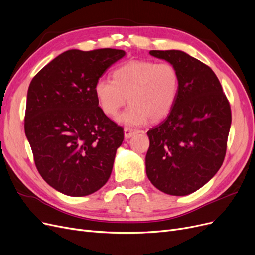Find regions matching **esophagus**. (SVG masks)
<instances>
[{"label":"esophagus","mask_w":255,"mask_h":255,"mask_svg":"<svg viewBox=\"0 0 255 255\" xmlns=\"http://www.w3.org/2000/svg\"><path fill=\"white\" fill-rule=\"evenodd\" d=\"M138 133V130H135V129H132V128H129V127H126L124 129V135H125V139H129L130 137L133 136L134 134Z\"/></svg>","instance_id":"1"}]
</instances>
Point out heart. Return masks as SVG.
I'll list each match as a JSON object with an SVG mask.
<instances>
[{"label":"heart","mask_w":255,"mask_h":255,"mask_svg":"<svg viewBox=\"0 0 255 255\" xmlns=\"http://www.w3.org/2000/svg\"><path fill=\"white\" fill-rule=\"evenodd\" d=\"M114 80L99 78L95 95L99 106L109 117L116 116L127 99L130 103L118 121L126 125H140L167 117L179 92V74L169 62L130 60L113 73Z\"/></svg>","instance_id":"1"}]
</instances>
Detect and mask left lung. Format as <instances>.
I'll use <instances>...</instances> for the list:
<instances>
[{"label": "left lung", "instance_id": "1", "mask_svg": "<svg viewBox=\"0 0 255 255\" xmlns=\"http://www.w3.org/2000/svg\"><path fill=\"white\" fill-rule=\"evenodd\" d=\"M150 55L177 69L179 92L168 117L147 132V176L159 191L185 196L212 179L224 161L230 105L208 65L178 50Z\"/></svg>", "mask_w": 255, "mask_h": 255}]
</instances>
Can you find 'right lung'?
Masks as SVG:
<instances>
[{
  "label": "right lung",
  "mask_w": 255,
  "mask_h": 255,
  "mask_svg": "<svg viewBox=\"0 0 255 255\" xmlns=\"http://www.w3.org/2000/svg\"><path fill=\"white\" fill-rule=\"evenodd\" d=\"M125 54L116 49L69 50L29 85L25 133L40 176L64 195H91L112 174L124 132L99 107L95 83Z\"/></svg>",
  "instance_id": "add662e5"
}]
</instances>
